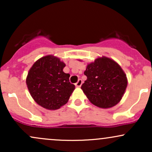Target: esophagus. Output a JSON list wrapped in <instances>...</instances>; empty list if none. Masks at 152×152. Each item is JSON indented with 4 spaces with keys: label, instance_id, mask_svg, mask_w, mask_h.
Returning <instances> with one entry per match:
<instances>
[{
    "label": "esophagus",
    "instance_id": "esophagus-1",
    "mask_svg": "<svg viewBox=\"0 0 152 152\" xmlns=\"http://www.w3.org/2000/svg\"><path fill=\"white\" fill-rule=\"evenodd\" d=\"M82 85V80L81 79H78L77 83H75V86L76 87H80Z\"/></svg>",
    "mask_w": 152,
    "mask_h": 152
}]
</instances>
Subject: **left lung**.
<instances>
[{
  "label": "left lung",
  "instance_id": "8db88e82",
  "mask_svg": "<svg viewBox=\"0 0 152 152\" xmlns=\"http://www.w3.org/2000/svg\"><path fill=\"white\" fill-rule=\"evenodd\" d=\"M84 74L87 79L81 89L94 105L109 109L121 100L128 81L124 71L113 59L106 56L96 58L87 65Z\"/></svg>",
  "mask_w": 152,
  "mask_h": 152
}]
</instances>
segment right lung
<instances>
[{
  "label": "right lung",
  "instance_id": "1",
  "mask_svg": "<svg viewBox=\"0 0 152 152\" xmlns=\"http://www.w3.org/2000/svg\"><path fill=\"white\" fill-rule=\"evenodd\" d=\"M65 66L58 57L48 55L36 61L28 73V89L35 102L44 109H60L75 89L69 82L70 74L63 71Z\"/></svg>",
  "mask_w": 152,
  "mask_h": 152
}]
</instances>
